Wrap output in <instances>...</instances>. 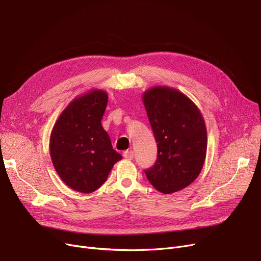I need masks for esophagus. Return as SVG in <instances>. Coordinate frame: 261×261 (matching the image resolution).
I'll list each match as a JSON object with an SVG mask.
<instances>
[{
	"mask_svg": "<svg viewBox=\"0 0 261 261\" xmlns=\"http://www.w3.org/2000/svg\"><path fill=\"white\" fill-rule=\"evenodd\" d=\"M123 158H126L127 160H132L133 156H134V152L132 150H126L123 152Z\"/></svg>",
	"mask_w": 261,
	"mask_h": 261,
	"instance_id": "obj_1",
	"label": "esophagus"
}]
</instances>
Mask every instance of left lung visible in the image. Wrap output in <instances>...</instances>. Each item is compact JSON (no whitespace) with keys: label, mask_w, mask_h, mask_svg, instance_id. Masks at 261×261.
I'll return each instance as SVG.
<instances>
[{"label":"left lung","mask_w":261,"mask_h":261,"mask_svg":"<svg viewBox=\"0 0 261 261\" xmlns=\"http://www.w3.org/2000/svg\"><path fill=\"white\" fill-rule=\"evenodd\" d=\"M142 99L158 146L156 161L145 174L156 191L172 194L201 172L208 141L205 119L193 101L173 87H151Z\"/></svg>","instance_id":"1"}]
</instances>
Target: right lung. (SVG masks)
I'll return each mask as SVG.
<instances>
[{"label": "right lung", "mask_w": 261, "mask_h": 261, "mask_svg": "<svg viewBox=\"0 0 261 261\" xmlns=\"http://www.w3.org/2000/svg\"><path fill=\"white\" fill-rule=\"evenodd\" d=\"M108 100V93L97 88L75 97L51 131L49 150L55 171L66 186L80 193L99 189L122 159L101 124Z\"/></svg>", "instance_id": "obj_1"}]
</instances>
